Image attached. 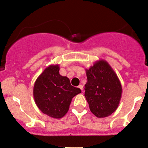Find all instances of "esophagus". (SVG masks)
<instances>
[{"mask_svg": "<svg viewBox=\"0 0 148 148\" xmlns=\"http://www.w3.org/2000/svg\"><path fill=\"white\" fill-rule=\"evenodd\" d=\"M78 88H80V89H81V90H82V91H83V85H80L79 86H78Z\"/></svg>", "mask_w": 148, "mask_h": 148, "instance_id": "esophagus-1", "label": "esophagus"}]
</instances>
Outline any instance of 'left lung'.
Segmentation results:
<instances>
[{"instance_id": "left-lung-1", "label": "left lung", "mask_w": 148, "mask_h": 148, "mask_svg": "<svg viewBox=\"0 0 148 148\" xmlns=\"http://www.w3.org/2000/svg\"><path fill=\"white\" fill-rule=\"evenodd\" d=\"M85 71V96L91 112L99 118L111 115L117 110L121 98L122 87L118 76L103 59L96 61Z\"/></svg>"}]
</instances>
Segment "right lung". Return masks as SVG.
Here are the masks:
<instances>
[{"instance_id":"right-lung-1","label":"right lung","mask_w":148,"mask_h":148,"mask_svg":"<svg viewBox=\"0 0 148 148\" xmlns=\"http://www.w3.org/2000/svg\"><path fill=\"white\" fill-rule=\"evenodd\" d=\"M59 65H50L37 77L33 87L35 102L43 113L60 119L68 113L72 98L81 93L70 79L59 74Z\"/></svg>"}]
</instances>
